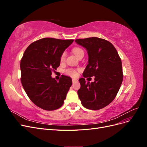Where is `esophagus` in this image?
<instances>
[{
    "label": "esophagus",
    "mask_w": 147,
    "mask_h": 147,
    "mask_svg": "<svg viewBox=\"0 0 147 147\" xmlns=\"http://www.w3.org/2000/svg\"><path fill=\"white\" fill-rule=\"evenodd\" d=\"M78 82V80H77V79H75V78H73V79H72V82H73V83H75V82Z\"/></svg>",
    "instance_id": "34e87169"
}]
</instances>
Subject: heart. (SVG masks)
I'll list each match as a JSON object with an SVG mask.
<instances>
[{"mask_svg":"<svg viewBox=\"0 0 147 147\" xmlns=\"http://www.w3.org/2000/svg\"><path fill=\"white\" fill-rule=\"evenodd\" d=\"M72 51H73V53H74V55L76 56L77 57L80 54V53H83V50L82 48H79V47H75V48H73V50H72ZM65 53L64 52V53H63V54H62V55H61V61H64V59H65ZM65 73L67 74V75H70V76H71V77H76L77 75V70H74V69H67V70H66L65 71Z\"/></svg>","mask_w":147,"mask_h":147,"instance_id":"heart-1","label":"heart"}]
</instances>
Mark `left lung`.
I'll list each match as a JSON object with an SVG mask.
<instances>
[{
  "mask_svg": "<svg viewBox=\"0 0 147 147\" xmlns=\"http://www.w3.org/2000/svg\"><path fill=\"white\" fill-rule=\"evenodd\" d=\"M85 48L88 64L84 69V78L94 76V82L79 79L81 87L78 90L84 107L97 110L110 104L116 97L123 82L121 60L116 48L110 42L98 37L75 40Z\"/></svg>",
  "mask_w": 147,
  "mask_h": 147,
  "instance_id": "left-lung-1",
  "label": "left lung"
}]
</instances>
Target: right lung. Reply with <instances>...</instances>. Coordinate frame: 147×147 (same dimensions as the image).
Wrapping results in <instances>:
<instances>
[{"label":"right lung","instance_id":"add662e5","mask_svg":"<svg viewBox=\"0 0 147 147\" xmlns=\"http://www.w3.org/2000/svg\"><path fill=\"white\" fill-rule=\"evenodd\" d=\"M73 42L43 38L25 50L20 63L21 81L30 100L38 107L50 111L63 105L72 79L62 75L57 82L51 75L59 66L62 54Z\"/></svg>","mask_w":147,"mask_h":147}]
</instances>
